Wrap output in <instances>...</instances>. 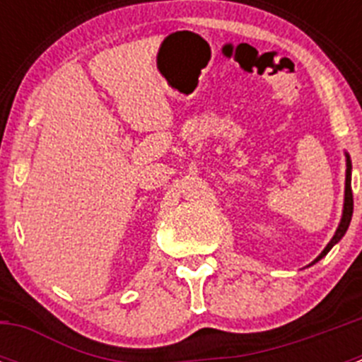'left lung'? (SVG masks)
<instances>
[{
    "instance_id": "left-lung-1",
    "label": "left lung",
    "mask_w": 362,
    "mask_h": 362,
    "mask_svg": "<svg viewBox=\"0 0 362 362\" xmlns=\"http://www.w3.org/2000/svg\"><path fill=\"white\" fill-rule=\"evenodd\" d=\"M346 190H344V210H343V219H341V225H339L337 232H335V235L332 238V241L328 243V246H326L325 250L321 252V255H319L313 263H317L319 259L325 257L328 252L332 250V246L335 245V243L339 241V239L343 238L344 233H346L348 226H350V221H351V214H354V194H351V163H350V158L346 159Z\"/></svg>"
}]
</instances>
